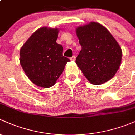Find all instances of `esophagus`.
I'll return each instance as SVG.
<instances>
[{
    "label": "esophagus",
    "instance_id": "obj_1",
    "mask_svg": "<svg viewBox=\"0 0 135 135\" xmlns=\"http://www.w3.org/2000/svg\"><path fill=\"white\" fill-rule=\"evenodd\" d=\"M70 60L71 61H75V56H72V57L70 58Z\"/></svg>",
    "mask_w": 135,
    "mask_h": 135
}]
</instances>
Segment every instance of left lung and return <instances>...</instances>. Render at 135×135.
<instances>
[{
    "label": "left lung",
    "mask_w": 135,
    "mask_h": 135,
    "mask_svg": "<svg viewBox=\"0 0 135 135\" xmlns=\"http://www.w3.org/2000/svg\"><path fill=\"white\" fill-rule=\"evenodd\" d=\"M81 51L76 64L93 84L99 85L115 75L120 66L122 49L105 26L96 22L76 29Z\"/></svg>",
    "instance_id": "8db88e82"
}]
</instances>
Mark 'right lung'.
I'll list each match as a JSON object with an SVG mask.
<instances>
[{
    "instance_id": "right-lung-1",
    "label": "right lung",
    "mask_w": 135,
    "mask_h": 135,
    "mask_svg": "<svg viewBox=\"0 0 135 135\" xmlns=\"http://www.w3.org/2000/svg\"><path fill=\"white\" fill-rule=\"evenodd\" d=\"M58 32V28H40L21 48V66L28 79L38 86H52L70 61L62 55L63 47L56 43Z\"/></svg>"
}]
</instances>
